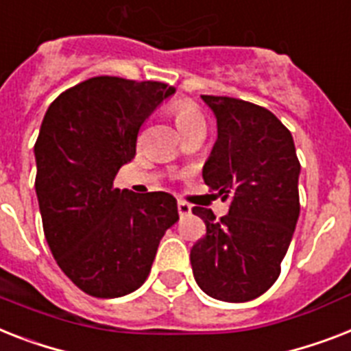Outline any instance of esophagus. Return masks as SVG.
<instances>
[{
    "mask_svg": "<svg viewBox=\"0 0 351 351\" xmlns=\"http://www.w3.org/2000/svg\"><path fill=\"white\" fill-rule=\"evenodd\" d=\"M178 215H180V216L191 215V205L187 204V202L178 200Z\"/></svg>",
    "mask_w": 351,
    "mask_h": 351,
    "instance_id": "obj_1",
    "label": "esophagus"
}]
</instances>
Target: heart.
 I'll use <instances>...</instances> for the list:
<instances>
[{
  "instance_id": "b5f03b06",
  "label": "heart",
  "mask_w": 351,
  "mask_h": 351,
  "mask_svg": "<svg viewBox=\"0 0 351 351\" xmlns=\"http://www.w3.org/2000/svg\"><path fill=\"white\" fill-rule=\"evenodd\" d=\"M169 111L173 119H175L176 128L180 131H185L187 128L196 126V124H204L200 108L196 106L193 101H189V99H176V101H173Z\"/></svg>"
}]
</instances>
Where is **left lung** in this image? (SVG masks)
Listing matches in <instances>:
<instances>
[{
  "label": "left lung",
  "mask_w": 351,
  "mask_h": 351,
  "mask_svg": "<svg viewBox=\"0 0 351 351\" xmlns=\"http://www.w3.org/2000/svg\"><path fill=\"white\" fill-rule=\"evenodd\" d=\"M218 138L204 182L229 200V215L193 207L205 236L191 249L196 283L210 298L245 303L267 292L281 272L299 218L301 166L294 138L278 117L252 102L202 95Z\"/></svg>",
  "instance_id": "left-lung-1"
}]
</instances>
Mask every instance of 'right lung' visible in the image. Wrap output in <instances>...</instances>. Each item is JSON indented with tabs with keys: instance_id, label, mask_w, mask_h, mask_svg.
Listing matches in <instances>:
<instances>
[{
	"instance_id": "right-lung-1",
	"label": "right lung",
	"mask_w": 351,
	"mask_h": 351,
	"mask_svg": "<svg viewBox=\"0 0 351 351\" xmlns=\"http://www.w3.org/2000/svg\"><path fill=\"white\" fill-rule=\"evenodd\" d=\"M173 93L166 82L92 77L45 113L34 146L43 230L62 272L93 298L138 289L162 236L178 220L169 193L138 195L113 185L135 156L144 121Z\"/></svg>"
}]
</instances>
